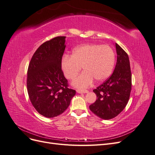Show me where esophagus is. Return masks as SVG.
<instances>
[{"instance_id":"34e87169","label":"esophagus","mask_w":155,"mask_h":155,"mask_svg":"<svg viewBox=\"0 0 155 155\" xmlns=\"http://www.w3.org/2000/svg\"><path fill=\"white\" fill-rule=\"evenodd\" d=\"M76 92L79 94H85L87 93L88 91L87 90H84V89H76Z\"/></svg>"}]
</instances>
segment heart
Returning <instances> with one entry per match:
<instances>
[{"label":"heart","instance_id":"heart-1","mask_svg":"<svg viewBox=\"0 0 155 155\" xmlns=\"http://www.w3.org/2000/svg\"><path fill=\"white\" fill-rule=\"evenodd\" d=\"M116 62L114 50L109 45L88 43L74 48L70 56L65 54L61 59V68L64 76L69 80L76 77L72 85L83 88L90 86L96 79L97 82L105 81L113 71Z\"/></svg>","mask_w":155,"mask_h":155}]
</instances>
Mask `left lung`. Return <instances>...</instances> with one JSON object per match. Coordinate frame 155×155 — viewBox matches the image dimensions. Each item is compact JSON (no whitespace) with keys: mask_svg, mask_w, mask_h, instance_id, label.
Returning a JSON list of instances; mask_svg holds the SVG:
<instances>
[{"mask_svg":"<svg viewBox=\"0 0 155 155\" xmlns=\"http://www.w3.org/2000/svg\"><path fill=\"white\" fill-rule=\"evenodd\" d=\"M117 62L111 76L93 92L97 100L89 106L94 114L104 120L115 118L127 104L132 86L129 56L116 43Z\"/></svg>","mask_w":155,"mask_h":155,"instance_id":"left-lung-1","label":"left lung"}]
</instances>
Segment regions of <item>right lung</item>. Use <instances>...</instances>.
Returning <instances> with one entry per match:
<instances>
[{
  "mask_svg": "<svg viewBox=\"0 0 155 155\" xmlns=\"http://www.w3.org/2000/svg\"><path fill=\"white\" fill-rule=\"evenodd\" d=\"M65 37L45 42L33 55L28 68L27 90L35 110L46 118H54L66 110L76 91L68 87L61 69Z\"/></svg>",
  "mask_w": 155,
  "mask_h": 155,
  "instance_id": "1",
  "label": "right lung"
}]
</instances>
